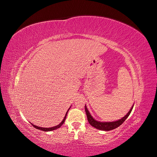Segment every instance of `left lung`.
Returning <instances> with one entry per match:
<instances>
[{
  "label": "left lung",
  "mask_w": 157,
  "mask_h": 157,
  "mask_svg": "<svg viewBox=\"0 0 157 157\" xmlns=\"http://www.w3.org/2000/svg\"><path fill=\"white\" fill-rule=\"evenodd\" d=\"M134 105H132V107L130 109V111H128V113L124 117H122L119 120L116 121H113V122H101V121H96V119H94L93 117L91 115V114L90 113L89 111L88 110V108L86 105H85V111H86V113L88 122L91 124V126L96 128V129H98V130H103V131H109V130H112L113 129H115V128L121 126L122 123L125 121V120L131 113L132 109L134 107Z\"/></svg>",
  "instance_id": "obj_1"
}]
</instances>
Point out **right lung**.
Returning <instances> with one entry per match:
<instances>
[{
    "label": "right lung",
    "instance_id": "1",
    "mask_svg": "<svg viewBox=\"0 0 157 157\" xmlns=\"http://www.w3.org/2000/svg\"><path fill=\"white\" fill-rule=\"evenodd\" d=\"M70 108H71V107H69V109H70ZM69 109H68L67 111L66 112V114H65V117L63 118V121H61L58 125H57V126H53V127H51V128H42V127L37 126H36V125L33 124L32 123H31V122H30V123H31V124L33 125V126H34L35 128H36V129H38V130H42V131H44V132H49V131H52V130H56V129H58V128H59L60 126H61V125H62V124H63V123H64V122H65V121L66 117H67V113H68V111H69Z\"/></svg>",
    "mask_w": 157,
    "mask_h": 157
}]
</instances>
